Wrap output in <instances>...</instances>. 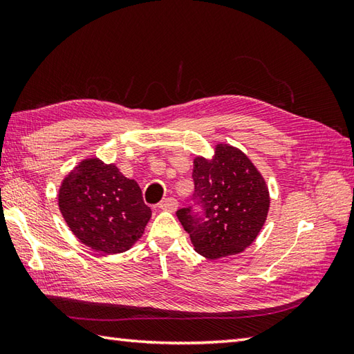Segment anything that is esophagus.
<instances>
[{"mask_svg": "<svg viewBox=\"0 0 354 354\" xmlns=\"http://www.w3.org/2000/svg\"><path fill=\"white\" fill-rule=\"evenodd\" d=\"M160 208L165 209V212H175L178 208V201L175 198H167L160 202Z\"/></svg>", "mask_w": 354, "mask_h": 354, "instance_id": "obj_1", "label": "esophagus"}]
</instances>
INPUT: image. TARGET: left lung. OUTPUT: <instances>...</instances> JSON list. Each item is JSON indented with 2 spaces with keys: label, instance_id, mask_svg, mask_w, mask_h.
<instances>
[{
  "label": "left lung",
  "instance_id": "1",
  "mask_svg": "<svg viewBox=\"0 0 354 354\" xmlns=\"http://www.w3.org/2000/svg\"><path fill=\"white\" fill-rule=\"evenodd\" d=\"M192 176L193 205L179 208L176 216L194 250L212 260L242 252L266 221L265 179L250 158L227 145H217L212 161L198 156Z\"/></svg>",
  "mask_w": 354,
  "mask_h": 354
}]
</instances>
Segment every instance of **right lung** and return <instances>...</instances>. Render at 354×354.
<instances>
[{"mask_svg": "<svg viewBox=\"0 0 354 354\" xmlns=\"http://www.w3.org/2000/svg\"><path fill=\"white\" fill-rule=\"evenodd\" d=\"M59 208L74 236L104 254L129 250L152 216L138 184L97 158L82 161L64 179Z\"/></svg>", "mask_w": 354, "mask_h": 354, "instance_id": "1", "label": "right lung"}]
</instances>
